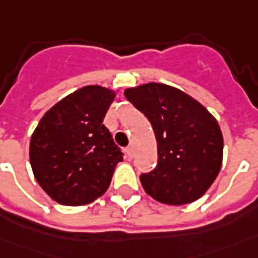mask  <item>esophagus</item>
<instances>
[{
	"label": "esophagus",
	"mask_w": 258,
	"mask_h": 258,
	"mask_svg": "<svg viewBox=\"0 0 258 258\" xmlns=\"http://www.w3.org/2000/svg\"><path fill=\"white\" fill-rule=\"evenodd\" d=\"M125 153H126V157H127V159H132V157H133V149H132V146L126 147Z\"/></svg>",
	"instance_id": "1"
}]
</instances>
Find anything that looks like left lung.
<instances>
[{
  "mask_svg": "<svg viewBox=\"0 0 258 258\" xmlns=\"http://www.w3.org/2000/svg\"><path fill=\"white\" fill-rule=\"evenodd\" d=\"M126 99L152 123L157 164L140 174L152 198L184 205L201 198L222 166L223 138L218 122L192 97L159 83L127 88Z\"/></svg>",
  "mask_w": 258,
  "mask_h": 258,
  "instance_id": "8db88e82",
  "label": "left lung"
}]
</instances>
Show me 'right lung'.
Listing matches in <instances>:
<instances>
[{
  "instance_id": "1",
  "label": "right lung",
  "mask_w": 258,
  "mask_h": 258,
  "mask_svg": "<svg viewBox=\"0 0 258 258\" xmlns=\"http://www.w3.org/2000/svg\"><path fill=\"white\" fill-rule=\"evenodd\" d=\"M115 98L111 90L87 85L50 108L29 146L39 185L58 204H90L108 189L122 149L102 123Z\"/></svg>"
}]
</instances>
